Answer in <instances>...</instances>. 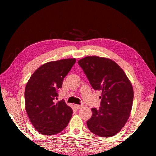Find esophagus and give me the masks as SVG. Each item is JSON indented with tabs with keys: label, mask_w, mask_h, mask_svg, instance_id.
Masks as SVG:
<instances>
[{
	"label": "esophagus",
	"mask_w": 156,
	"mask_h": 156,
	"mask_svg": "<svg viewBox=\"0 0 156 156\" xmlns=\"http://www.w3.org/2000/svg\"><path fill=\"white\" fill-rule=\"evenodd\" d=\"M74 106L77 109H80V108L83 107V105H75Z\"/></svg>",
	"instance_id": "obj_1"
}]
</instances>
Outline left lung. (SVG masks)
Wrapping results in <instances>:
<instances>
[{
  "mask_svg": "<svg viewBox=\"0 0 156 156\" xmlns=\"http://www.w3.org/2000/svg\"><path fill=\"white\" fill-rule=\"evenodd\" d=\"M92 87L101 91L99 109L92 108V116L87 122L96 135L109 138L117 134L130 115L133 89L126 73L115 61L97 56L78 60Z\"/></svg>",
  "mask_w": 156,
  "mask_h": 156,
  "instance_id": "obj_1",
  "label": "left lung"
}]
</instances>
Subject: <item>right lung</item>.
<instances>
[{"label": "right lung", "instance_id": "1", "mask_svg": "<svg viewBox=\"0 0 156 156\" xmlns=\"http://www.w3.org/2000/svg\"><path fill=\"white\" fill-rule=\"evenodd\" d=\"M76 60L66 58L44 63L34 72L26 84V112L34 127L43 135L61 132L72 118V108L64 100L56 102L54 100Z\"/></svg>", "mask_w": 156, "mask_h": 156}]
</instances>
